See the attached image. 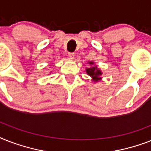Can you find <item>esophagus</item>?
Instances as JSON below:
<instances>
[{
	"label": "esophagus",
	"instance_id": "34e87169",
	"mask_svg": "<svg viewBox=\"0 0 151 151\" xmlns=\"http://www.w3.org/2000/svg\"><path fill=\"white\" fill-rule=\"evenodd\" d=\"M69 56L70 57L71 59H74V57H75V54H74V53H73V52H70V53H69Z\"/></svg>",
	"mask_w": 151,
	"mask_h": 151
}]
</instances>
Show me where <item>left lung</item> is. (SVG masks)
Instances as JSON below:
<instances>
[{"instance_id":"1","label":"left lung","mask_w":151,"mask_h":151,"mask_svg":"<svg viewBox=\"0 0 151 151\" xmlns=\"http://www.w3.org/2000/svg\"><path fill=\"white\" fill-rule=\"evenodd\" d=\"M88 63L89 64L90 67L86 68V73L88 75H89L92 78V81L94 82H98L99 81L102 80V77L103 75V72L98 68L96 65H95V63L92 61H88Z\"/></svg>"}]
</instances>
